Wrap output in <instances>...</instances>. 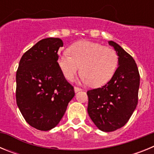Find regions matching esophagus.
Listing matches in <instances>:
<instances>
[{"instance_id":"34e87169","label":"esophagus","mask_w":154,"mask_h":154,"mask_svg":"<svg viewBox=\"0 0 154 154\" xmlns=\"http://www.w3.org/2000/svg\"><path fill=\"white\" fill-rule=\"evenodd\" d=\"M82 89L81 88H79V87H74V91L75 92H78L79 91H81Z\"/></svg>"}]
</instances>
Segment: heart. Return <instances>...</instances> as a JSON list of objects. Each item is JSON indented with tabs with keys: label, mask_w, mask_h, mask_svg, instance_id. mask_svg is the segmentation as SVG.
<instances>
[{
	"label": "heart",
	"mask_w": 154,
	"mask_h": 154,
	"mask_svg": "<svg viewBox=\"0 0 154 154\" xmlns=\"http://www.w3.org/2000/svg\"><path fill=\"white\" fill-rule=\"evenodd\" d=\"M67 53L58 57V63L64 76L71 81L81 66V81L92 87L108 82L117 69L118 55L112 48L99 43L81 41L71 45Z\"/></svg>",
	"instance_id": "1"
}]
</instances>
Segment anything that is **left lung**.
<instances>
[{
  "label": "left lung",
  "instance_id": "obj_1",
  "mask_svg": "<svg viewBox=\"0 0 154 154\" xmlns=\"http://www.w3.org/2000/svg\"><path fill=\"white\" fill-rule=\"evenodd\" d=\"M118 55V68L101 88L87 92L88 113L99 130L112 132L130 119L138 103L140 74L133 57L120 45L109 41Z\"/></svg>",
  "mask_w": 154,
  "mask_h": 154
}]
</instances>
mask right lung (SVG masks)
<instances>
[{
  "instance_id": "1",
  "label": "right lung",
  "mask_w": 154,
  "mask_h": 154,
  "mask_svg": "<svg viewBox=\"0 0 154 154\" xmlns=\"http://www.w3.org/2000/svg\"><path fill=\"white\" fill-rule=\"evenodd\" d=\"M62 46L58 38L39 41L22 55L16 74L17 106L27 123L42 131L58 124L75 96L57 62Z\"/></svg>"
}]
</instances>
